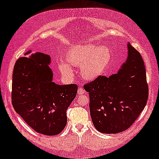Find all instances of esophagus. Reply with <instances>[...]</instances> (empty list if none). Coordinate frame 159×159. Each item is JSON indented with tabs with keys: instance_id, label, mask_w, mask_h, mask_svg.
Wrapping results in <instances>:
<instances>
[{
	"instance_id": "1",
	"label": "esophagus",
	"mask_w": 159,
	"mask_h": 159,
	"mask_svg": "<svg viewBox=\"0 0 159 159\" xmlns=\"http://www.w3.org/2000/svg\"><path fill=\"white\" fill-rule=\"evenodd\" d=\"M84 90H83V89H82V88L78 89V90H77L78 95H82V94H84Z\"/></svg>"
}]
</instances>
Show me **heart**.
I'll list each match as a JSON object with an SVG mask.
<instances>
[{
    "instance_id": "heart-1",
    "label": "heart",
    "mask_w": 159,
    "mask_h": 159,
    "mask_svg": "<svg viewBox=\"0 0 159 159\" xmlns=\"http://www.w3.org/2000/svg\"><path fill=\"white\" fill-rule=\"evenodd\" d=\"M111 59V53L106 46L96 47L92 45H73L64 54L65 63H59L58 69L63 75L71 76V67H79L80 75L84 79H97L107 68Z\"/></svg>"
}]
</instances>
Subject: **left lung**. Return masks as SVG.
Segmentation results:
<instances>
[{"instance_id": "obj_1", "label": "left lung", "mask_w": 159, "mask_h": 159, "mask_svg": "<svg viewBox=\"0 0 159 159\" xmlns=\"http://www.w3.org/2000/svg\"><path fill=\"white\" fill-rule=\"evenodd\" d=\"M128 57L118 72L100 76L84 85L90 96L93 123L102 133L128 129L144 109L148 98L146 71L140 53L127 44Z\"/></svg>"}]
</instances>
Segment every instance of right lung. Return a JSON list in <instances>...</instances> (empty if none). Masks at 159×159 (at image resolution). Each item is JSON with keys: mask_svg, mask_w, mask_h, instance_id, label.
I'll list each match as a JSON object with an SVG mask.
<instances>
[{"mask_svg": "<svg viewBox=\"0 0 159 159\" xmlns=\"http://www.w3.org/2000/svg\"><path fill=\"white\" fill-rule=\"evenodd\" d=\"M21 57L15 64L11 100L15 111L34 131L45 135L59 134L67 122L66 110L77 93L76 84L53 82L51 57L43 53Z\"/></svg>", "mask_w": 159, "mask_h": 159, "instance_id": "right-lung-1", "label": "right lung"}]
</instances>
